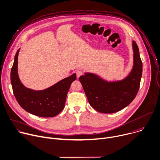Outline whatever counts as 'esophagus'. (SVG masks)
<instances>
[{
    "label": "esophagus",
    "mask_w": 160,
    "mask_h": 160,
    "mask_svg": "<svg viewBox=\"0 0 160 160\" xmlns=\"http://www.w3.org/2000/svg\"><path fill=\"white\" fill-rule=\"evenodd\" d=\"M76 72V75H77V78H79L82 74V72L81 70H79V69L77 70Z\"/></svg>",
    "instance_id": "esophagus-1"
}]
</instances>
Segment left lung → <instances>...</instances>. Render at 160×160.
I'll return each instance as SVG.
<instances>
[{
	"label": "left lung",
	"mask_w": 160,
	"mask_h": 160,
	"mask_svg": "<svg viewBox=\"0 0 160 160\" xmlns=\"http://www.w3.org/2000/svg\"><path fill=\"white\" fill-rule=\"evenodd\" d=\"M134 64L131 72L120 81H107L90 72L79 77L89 105L103 113H112L128 106L139 91L142 72V63L139 48L132 42Z\"/></svg>",
	"instance_id": "8db88e82"
}]
</instances>
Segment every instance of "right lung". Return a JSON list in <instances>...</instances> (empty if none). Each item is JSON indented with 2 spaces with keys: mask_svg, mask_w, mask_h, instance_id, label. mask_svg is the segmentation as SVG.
<instances>
[{
  "mask_svg": "<svg viewBox=\"0 0 160 160\" xmlns=\"http://www.w3.org/2000/svg\"><path fill=\"white\" fill-rule=\"evenodd\" d=\"M17 51L11 71V81L14 97L19 105L26 112L42 117H53L65 107L67 94L71 83L76 79L74 73L44 90L35 91L25 87L18 72Z\"/></svg>",
  "mask_w": 160,
  "mask_h": 160,
  "instance_id": "1",
  "label": "right lung"
}]
</instances>
